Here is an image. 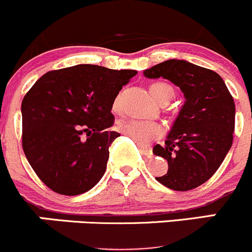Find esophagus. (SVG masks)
Wrapping results in <instances>:
<instances>
[{"label":"esophagus","mask_w":252,"mask_h":252,"mask_svg":"<svg viewBox=\"0 0 252 252\" xmlns=\"http://www.w3.org/2000/svg\"><path fill=\"white\" fill-rule=\"evenodd\" d=\"M137 146H138L139 151H141L146 157L151 158V157L153 156V149H152L151 146H148V144H141V143H138Z\"/></svg>","instance_id":"obj_1"}]
</instances>
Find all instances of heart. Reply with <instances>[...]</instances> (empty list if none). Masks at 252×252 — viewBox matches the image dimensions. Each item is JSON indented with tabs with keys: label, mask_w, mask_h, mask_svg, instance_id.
<instances>
[{
	"label": "heart",
	"mask_w": 252,
	"mask_h": 252,
	"mask_svg": "<svg viewBox=\"0 0 252 252\" xmlns=\"http://www.w3.org/2000/svg\"><path fill=\"white\" fill-rule=\"evenodd\" d=\"M151 93L156 100H160L168 94H174L173 88L166 83H154L151 86ZM114 110H119V100L116 99L114 104ZM120 131L127 137L133 139L136 143H148L152 139L157 138L161 134L163 128L157 121L144 120H129L120 125Z\"/></svg>",
	"instance_id": "obj_1"
}]
</instances>
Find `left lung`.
Returning a JSON list of instances; mask_svg holds the SVG:
<instances>
[{"mask_svg":"<svg viewBox=\"0 0 252 252\" xmlns=\"http://www.w3.org/2000/svg\"><path fill=\"white\" fill-rule=\"evenodd\" d=\"M143 74L168 79L185 96L165 144H156L153 153L166 159L169 166L157 181L175 191L192 190L218 170L230 149L235 125L233 96L218 73L185 60H166Z\"/></svg>","mask_w":252,"mask_h":252,"instance_id":"left-lung-1","label":"left lung"}]
</instances>
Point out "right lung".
Segmentation results:
<instances>
[{
  "label": "right lung",
  "instance_id": "right-lung-1",
  "mask_svg": "<svg viewBox=\"0 0 252 252\" xmlns=\"http://www.w3.org/2000/svg\"><path fill=\"white\" fill-rule=\"evenodd\" d=\"M134 69L77 64L41 76L22 101L23 151L36 175L61 195L87 192L106 170L113 104Z\"/></svg>",
  "mask_w": 252,
  "mask_h": 252
}]
</instances>
